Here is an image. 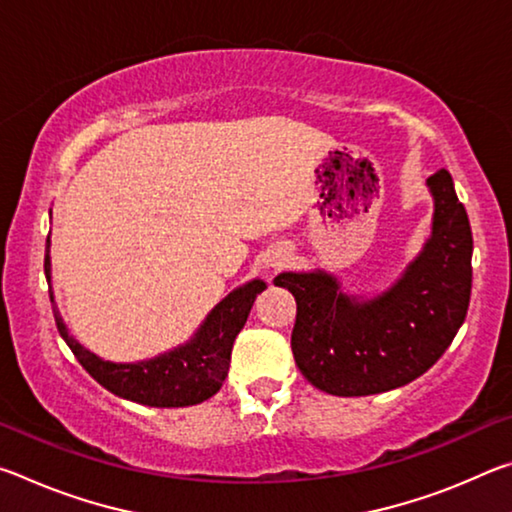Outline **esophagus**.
I'll use <instances>...</instances> for the list:
<instances>
[{"mask_svg": "<svg viewBox=\"0 0 512 512\" xmlns=\"http://www.w3.org/2000/svg\"><path fill=\"white\" fill-rule=\"evenodd\" d=\"M289 262V255L284 253V250H275V253L268 257V266L273 268V271H280V268Z\"/></svg>", "mask_w": 512, "mask_h": 512, "instance_id": "esophagus-1", "label": "esophagus"}]
</instances>
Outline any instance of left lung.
<instances>
[{
    "instance_id": "8db88e82",
    "label": "left lung",
    "mask_w": 512,
    "mask_h": 512,
    "mask_svg": "<svg viewBox=\"0 0 512 512\" xmlns=\"http://www.w3.org/2000/svg\"><path fill=\"white\" fill-rule=\"evenodd\" d=\"M431 237L379 296L359 300L325 271L280 273L275 287L296 298L291 350L311 386L329 395L386 393L443 357L467 316L472 230L447 169L427 178Z\"/></svg>"
}]
</instances>
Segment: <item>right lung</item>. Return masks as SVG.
<instances>
[{"mask_svg": "<svg viewBox=\"0 0 512 512\" xmlns=\"http://www.w3.org/2000/svg\"><path fill=\"white\" fill-rule=\"evenodd\" d=\"M45 275L51 284V257L49 239L45 250ZM266 289L264 280H250L244 287L228 293L216 305L203 325L185 345H178L171 352L160 357L137 363H112L103 361L97 354L85 350L74 336H69L58 314L54 293L49 287L51 307L60 336H63L69 350L79 359L81 366L99 381L103 388L124 400H131L144 406H158V409H178V406H192L210 400L219 393L230 370L232 343H235L241 327L246 325L253 302Z\"/></svg>", "mask_w": 512, "mask_h": 512, "instance_id": "right-lung-1", "label": "right lung"}]
</instances>
